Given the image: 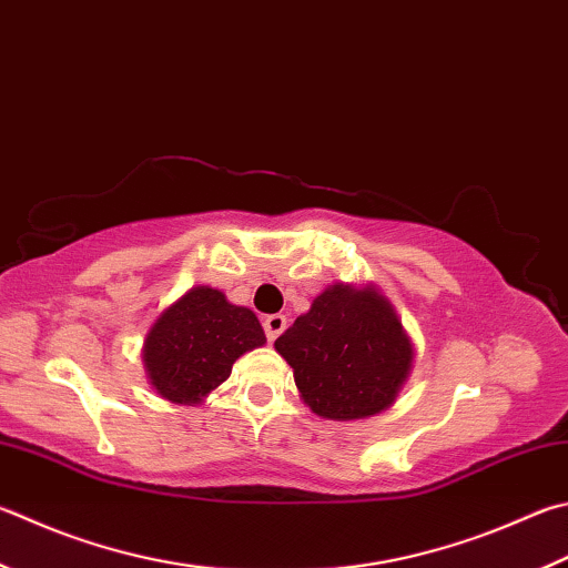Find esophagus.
Returning <instances> with one entry per match:
<instances>
[{
  "mask_svg": "<svg viewBox=\"0 0 568 568\" xmlns=\"http://www.w3.org/2000/svg\"><path fill=\"white\" fill-rule=\"evenodd\" d=\"M263 327H265V335H267V339H273L283 333L285 329V315H281V313H275V315H267L265 320H263Z\"/></svg>",
  "mask_w": 568,
  "mask_h": 568,
  "instance_id": "esophagus-1",
  "label": "esophagus"
}]
</instances>
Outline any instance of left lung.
<instances>
[{
  "instance_id": "8db88e82",
  "label": "left lung",
  "mask_w": 568,
  "mask_h": 568,
  "mask_svg": "<svg viewBox=\"0 0 568 568\" xmlns=\"http://www.w3.org/2000/svg\"><path fill=\"white\" fill-rule=\"evenodd\" d=\"M301 399L317 417L349 422L395 405L412 375L415 345L373 283H335L275 339Z\"/></svg>"
}]
</instances>
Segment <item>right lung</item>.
<instances>
[{"instance_id": "add662e5", "label": "right lung", "mask_w": 568, "mask_h": 568, "mask_svg": "<svg viewBox=\"0 0 568 568\" xmlns=\"http://www.w3.org/2000/svg\"><path fill=\"white\" fill-rule=\"evenodd\" d=\"M263 345L265 333L251 307L195 285L153 320L141 359L163 399L195 407L231 377L235 359Z\"/></svg>"}]
</instances>
